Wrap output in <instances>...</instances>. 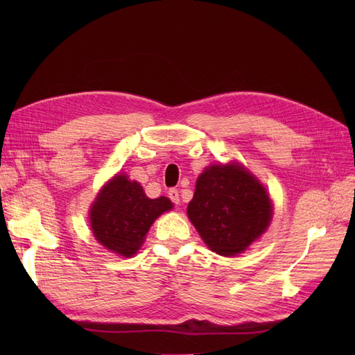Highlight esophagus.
<instances>
[{
	"label": "esophagus",
	"mask_w": 355,
	"mask_h": 355,
	"mask_svg": "<svg viewBox=\"0 0 355 355\" xmlns=\"http://www.w3.org/2000/svg\"><path fill=\"white\" fill-rule=\"evenodd\" d=\"M167 194H168V198L171 200V201H173L175 204H179V191L178 189H175V188H171V189H168V192H167Z\"/></svg>",
	"instance_id": "1"
}]
</instances>
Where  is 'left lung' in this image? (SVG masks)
<instances>
[{
  "instance_id": "left-lung-1",
  "label": "left lung",
  "mask_w": 355,
  "mask_h": 355,
  "mask_svg": "<svg viewBox=\"0 0 355 355\" xmlns=\"http://www.w3.org/2000/svg\"><path fill=\"white\" fill-rule=\"evenodd\" d=\"M272 207L265 188L240 166H211L200 175L188 216L210 250L244 252L265 232Z\"/></svg>"
}]
</instances>
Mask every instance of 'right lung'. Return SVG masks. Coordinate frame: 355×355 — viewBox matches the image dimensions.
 Listing matches in <instances>:
<instances>
[{
    "label": "right lung",
    "instance_id": "add662e5",
    "mask_svg": "<svg viewBox=\"0 0 355 355\" xmlns=\"http://www.w3.org/2000/svg\"><path fill=\"white\" fill-rule=\"evenodd\" d=\"M170 209L168 198H148L137 182L118 175L101 191L92 206V230L96 240L108 250L133 256L153 222Z\"/></svg>",
    "mask_w": 355,
    "mask_h": 355
}]
</instances>
